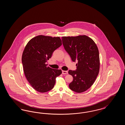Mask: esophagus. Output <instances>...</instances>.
I'll return each instance as SVG.
<instances>
[{
    "mask_svg": "<svg viewBox=\"0 0 125 125\" xmlns=\"http://www.w3.org/2000/svg\"><path fill=\"white\" fill-rule=\"evenodd\" d=\"M62 74H67L68 72L67 71H62Z\"/></svg>",
    "mask_w": 125,
    "mask_h": 125,
    "instance_id": "34e87169",
    "label": "esophagus"
}]
</instances>
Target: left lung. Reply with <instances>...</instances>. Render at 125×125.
<instances>
[{
	"label": "left lung",
	"instance_id": "8db88e82",
	"mask_svg": "<svg viewBox=\"0 0 125 125\" xmlns=\"http://www.w3.org/2000/svg\"><path fill=\"white\" fill-rule=\"evenodd\" d=\"M63 45L73 62L77 60L76 69L69 70L73 81L69 84L72 90L82 93L90 88L97 76L100 67L99 55L95 42L85 36H63Z\"/></svg>",
	"mask_w": 125,
	"mask_h": 125
}]
</instances>
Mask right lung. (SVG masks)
I'll list each match as a JSON object with an SVG mask.
<instances>
[{
    "label": "right lung",
    "mask_w": 125,
    "mask_h": 125,
    "mask_svg": "<svg viewBox=\"0 0 125 125\" xmlns=\"http://www.w3.org/2000/svg\"><path fill=\"white\" fill-rule=\"evenodd\" d=\"M62 45L60 37L40 35L30 40L24 49L22 63L24 74L30 85L44 93L53 88L56 78L62 71L47 66L46 63L55 50Z\"/></svg>",
    "instance_id": "add662e5"
}]
</instances>
